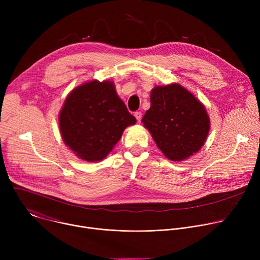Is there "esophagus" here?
<instances>
[{"mask_svg":"<svg viewBox=\"0 0 260 260\" xmlns=\"http://www.w3.org/2000/svg\"><path fill=\"white\" fill-rule=\"evenodd\" d=\"M135 117L137 118L138 121H140L141 118H142V112H140V111H137V112H135Z\"/></svg>","mask_w":260,"mask_h":260,"instance_id":"obj_1","label":"esophagus"}]
</instances>
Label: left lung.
I'll return each mask as SVG.
<instances>
[{"instance_id":"left-lung-1","label":"left lung","mask_w":260,"mask_h":260,"mask_svg":"<svg viewBox=\"0 0 260 260\" xmlns=\"http://www.w3.org/2000/svg\"><path fill=\"white\" fill-rule=\"evenodd\" d=\"M142 119L161 152L180 161L198 152L210 129L205 107L179 84L156 86Z\"/></svg>"}]
</instances>
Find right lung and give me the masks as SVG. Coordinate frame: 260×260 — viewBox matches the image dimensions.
Returning <instances> with one entry per match:
<instances>
[{
  "label": "right lung",
  "instance_id": "right-lung-1",
  "mask_svg": "<svg viewBox=\"0 0 260 260\" xmlns=\"http://www.w3.org/2000/svg\"><path fill=\"white\" fill-rule=\"evenodd\" d=\"M136 118L115 91L113 82L96 80L74 89L59 114L61 137L78 157L100 161L112 150Z\"/></svg>",
  "mask_w": 260,
  "mask_h": 260
}]
</instances>
